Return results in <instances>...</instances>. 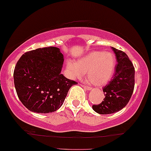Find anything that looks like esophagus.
<instances>
[{"mask_svg": "<svg viewBox=\"0 0 151 151\" xmlns=\"http://www.w3.org/2000/svg\"><path fill=\"white\" fill-rule=\"evenodd\" d=\"M82 87H84V89H87V90H91V89H92V88H91L90 87H89V86L87 85H83L82 86Z\"/></svg>", "mask_w": 151, "mask_h": 151, "instance_id": "1", "label": "esophagus"}]
</instances>
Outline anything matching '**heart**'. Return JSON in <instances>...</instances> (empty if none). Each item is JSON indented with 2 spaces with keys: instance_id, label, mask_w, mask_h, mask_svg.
Instances as JSON below:
<instances>
[{
  "instance_id": "obj_1",
  "label": "heart",
  "mask_w": 151,
  "mask_h": 151,
  "mask_svg": "<svg viewBox=\"0 0 151 151\" xmlns=\"http://www.w3.org/2000/svg\"><path fill=\"white\" fill-rule=\"evenodd\" d=\"M115 67V56L110 51H92L75 62H66V72L69 78L79 79L87 73L89 82L97 87L105 85L112 79Z\"/></svg>"
}]
</instances>
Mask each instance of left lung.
Wrapping results in <instances>:
<instances>
[{
	"mask_svg": "<svg viewBox=\"0 0 151 151\" xmlns=\"http://www.w3.org/2000/svg\"><path fill=\"white\" fill-rule=\"evenodd\" d=\"M117 64L114 77L103 88L105 97L100 105L92 109L101 115L115 113L126 106L135 86V68L125 52L112 47Z\"/></svg>",
	"mask_w": 151,
	"mask_h": 151,
	"instance_id": "8db88e82",
	"label": "left lung"
}]
</instances>
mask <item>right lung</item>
Masks as SVG:
<instances>
[{
  "label": "right lung",
  "instance_id": "right-lung-1",
  "mask_svg": "<svg viewBox=\"0 0 151 151\" xmlns=\"http://www.w3.org/2000/svg\"><path fill=\"white\" fill-rule=\"evenodd\" d=\"M64 56L57 47L28 51L18 61L14 72L15 88L28 110L36 113L55 112L77 83L66 78L62 68Z\"/></svg>",
  "mask_w": 151,
  "mask_h": 151
}]
</instances>
